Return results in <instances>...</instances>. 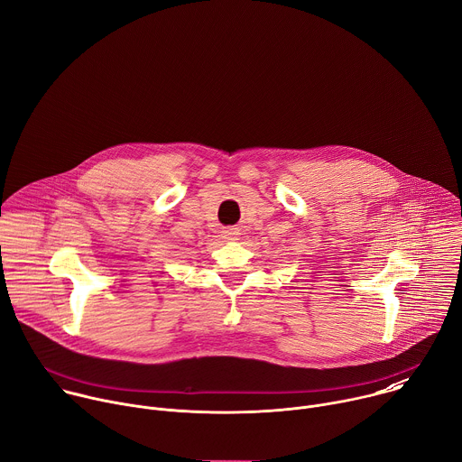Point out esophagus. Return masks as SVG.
I'll return each instance as SVG.
<instances>
[{"mask_svg":"<svg viewBox=\"0 0 462 462\" xmlns=\"http://www.w3.org/2000/svg\"><path fill=\"white\" fill-rule=\"evenodd\" d=\"M222 235H224L226 240H236L238 238V229L236 227H227V229L222 231Z\"/></svg>","mask_w":462,"mask_h":462,"instance_id":"obj_1","label":"esophagus"}]
</instances>
